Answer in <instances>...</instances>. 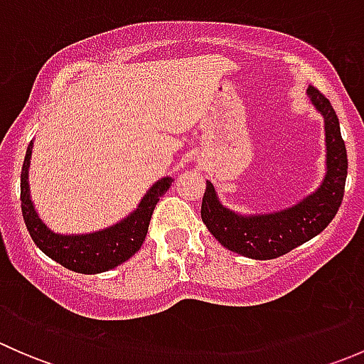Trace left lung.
Wrapping results in <instances>:
<instances>
[{
    "mask_svg": "<svg viewBox=\"0 0 364 364\" xmlns=\"http://www.w3.org/2000/svg\"><path fill=\"white\" fill-rule=\"evenodd\" d=\"M306 93L324 117L326 176L321 186L291 208L264 215H240L220 203L213 183L205 181L200 216L227 250L255 260L277 259L321 234L338 213L348 167L338 116L317 87L310 86Z\"/></svg>",
    "mask_w": 364,
    "mask_h": 364,
    "instance_id": "obj_1",
    "label": "left lung"
}]
</instances>
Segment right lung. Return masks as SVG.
I'll return each mask as SVG.
<instances>
[{"label": "right lung", "mask_w": 364, "mask_h": 364, "mask_svg": "<svg viewBox=\"0 0 364 364\" xmlns=\"http://www.w3.org/2000/svg\"><path fill=\"white\" fill-rule=\"evenodd\" d=\"M31 149L33 142H29L24 156L23 172H21V208H23V218L29 230V236L40 250L67 269L82 274L104 273V271L123 264L124 260L135 255V252H139V248L144 243L146 234H148L153 209L160 197L171 188L174 179L168 176L159 179L142 197L134 213H130L127 218L107 229L90 234L65 236V234L50 230L40 220L38 213L31 203L28 183Z\"/></svg>", "instance_id": "right-lung-1"}]
</instances>
